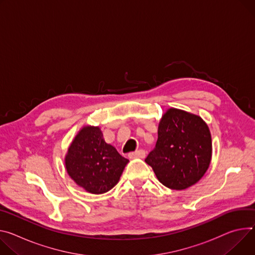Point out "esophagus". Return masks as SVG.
<instances>
[{
  "instance_id": "esophagus-1",
  "label": "esophagus",
  "mask_w": 255,
  "mask_h": 255,
  "mask_svg": "<svg viewBox=\"0 0 255 255\" xmlns=\"http://www.w3.org/2000/svg\"><path fill=\"white\" fill-rule=\"evenodd\" d=\"M129 158H143L145 157V151L143 149H139V150H136L134 152H130L128 154Z\"/></svg>"
}]
</instances>
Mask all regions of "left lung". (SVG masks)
Returning <instances> with one entry per match:
<instances>
[{
  "instance_id": "left-lung-1",
  "label": "left lung",
  "mask_w": 255,
  "mask_h": 255,
  "mask_svg": "<svg viewBox=\"0 0 255 255\" xmlns=\"http://www.w3.org/2000/svg\"><path fill=\"white\" fill-rule=\"evenodd\" d=\"M155 147L145 158L166 187L184 190L197 183L210 167L212 135L198 115L170 108L157 127Z\"/></svg>"
}]
</instances>
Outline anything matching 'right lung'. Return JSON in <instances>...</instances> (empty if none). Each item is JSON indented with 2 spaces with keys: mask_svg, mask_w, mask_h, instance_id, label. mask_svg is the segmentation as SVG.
I'll return each mask as SVG.
<instances>
[{
  "mask_svg": "<svg viewBox=\"0 0 255 255\" xmlns=\"http://www.w3.org/2000/svg\"><path fill=\"white\" fill-rule=\"evenodd\" d=\"M128 161L105 141L99 126L90 125L79 130L65 155L69 177L92 194H103L115 187Z\"/></svg>",
  "mask_w": 255,
  "mask_h": 255,
  "instance_id": "obj_1",
  "label": "right lung"
}]
</instances>
